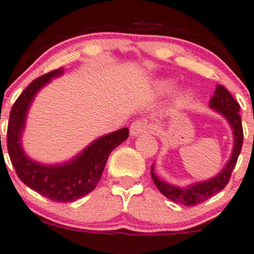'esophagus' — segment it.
<instances>
[{
  "label": "esophagus",
  "mask_w": 254,
  "mask_h": 254,
  "mask_svg": "<svg viewBox=\"0 0 254 254\" xmlns=\"http://www.w3.org/2000/svg\"><path fill=\"white\" fill-rule=\"evenodd\" d=\"M150 123L146 120H137L134 122H132L131 127H129V132H131L132 136H138V134H142L145 132L151 131Z\"/></svg>",
  "instance_id": "34e87169"
}]
</instances>
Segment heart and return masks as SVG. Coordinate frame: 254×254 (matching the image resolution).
Returning a JSON list of instances; mask_svg holds the SVG:
<instances>
[{"mask_svg": "<svg viewBox=\"0 0 254 254\" xmlns=\"http://www.w3.org/2000/svg\"><path fill=\"white\" fill-rule=\"evenodd\" d=\"M160 87H161V89H164V90H170L171 88L174 87V84L171 80H165V81H162L161 84H160Z\"/></svg>", "mask_w": 254, "mask_h": 254, "instance_id": "heart-1", "label": "heart"}]
</instances>
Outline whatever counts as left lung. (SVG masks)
Here are the masks:
<instances>
[{"label":"left lung","instance_id":"left-lung-1","mask_svg":"<svg viewBox=\"0 0 254 254\" xmlns=\"http://www.w3.org/2000/svg\"><path fill=\"white\" fill-rule=\"evenodd\" d=\"M209 106H210V108L215 109L218 113H220L229 122L230 127L233 129V151H232V156H230L229 161L227 162L224 169L210 180L192 184L188 188H179V186L170 185V184L160 180L155 174L153 165L151 166V178H152L155 185L157 186V189L170 200L181 204V205H197V204L203 203L210 196L224 189L227 184L229 183L230 175H232V171L236 166L237 160H238V156L242 150V145H243V127H242V120L241 116H239V104L233 98V95L230 94L223 85H218L215 88V93L209 102Z\"/></svg>","mask_w":254,"mask_h":254}]
</instances>
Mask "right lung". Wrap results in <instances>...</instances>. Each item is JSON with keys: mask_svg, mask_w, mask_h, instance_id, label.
<instances>
[{"mask_svg": "<svg viewBox=\"0 0 254 254\" xmlns=\"http://www.w3.org/2000/svg\"><path fill=\"white\" fill-rule=\"evenodd\" d=\"M62 74L63 68H59L39 76L16 99L7 126V150L16 174L25 185L53 201L69 203L94 190L101 180L109 153L127 139L129 131L121 128L99 137L80 155L62 165L50 166L29 159L21 146V134L30 104L44 85Z\"/></svg>", "mask_w": 254, "mask_h": 254, "instance_id": "1", "label": "right lung"}]
</instances>
